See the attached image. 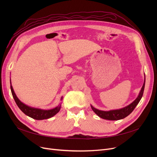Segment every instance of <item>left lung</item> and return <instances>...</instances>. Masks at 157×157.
Wrapping results in <instances>:
<instances>
[{"label":"left lung","mask_w":157,"mask_h":157,"mask_svg":"<svg viewBox=\"0 0 157 157\" xmlns=\"http://www.w3.org/2000/svg\"><path fill=\"white\" fill-rule=\"evenodd\" d=\"M145 77L144 80V83L143 86H142L141 91L138 95V96L133 101L130 105L128 106L122 108L120 109H117V110H111L109 111H101L94 108L92 105H91V107L93 111L98 116H99L100 118H103V119L109 120V121H117L121 120L122 118H124L127 116H128L130 114L134 111V109L136 107V105L138 104L141 99L143 96L144 88H145Z\"/></svg>","instance_id":"8db88e82"}]
</instances>
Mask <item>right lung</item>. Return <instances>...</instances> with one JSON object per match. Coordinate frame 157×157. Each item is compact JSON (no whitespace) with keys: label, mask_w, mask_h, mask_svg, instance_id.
Listing matches in <instances>:
<instances>
[{"label":"right lung","mask_w":157,"mask_h":157,"mask_svg":"<svg viewBox=\"0 0 157 157\" xmlns=\"http://www.w3.org/2000/svg\"><path fill=\"white\" fill-rule=\"evenodd\" d=\"M10 88H11V92L12 94L13 98L15 100L17 105L18 107L21 109V111L25 114L26 115L29 116V117L33 118V119L35 120H44L47 119V118H51L55 115L58 113L60 109H61V104H59L58 107H56L52 109H50V110H43V109H36L34 107H31L28 106L25 104L22 103L20 99L17 98L16 95L13 91V89L12 88V84H11V80H10ZM63 98L61 97V100H62Z\"/></svg>","instance_id":"add662e5"}]
</instances>
